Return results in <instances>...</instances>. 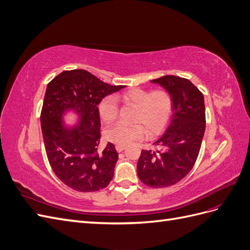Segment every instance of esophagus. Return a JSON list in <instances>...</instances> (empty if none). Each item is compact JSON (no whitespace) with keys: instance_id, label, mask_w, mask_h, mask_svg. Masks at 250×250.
<instances>
[{"instance_id":"34e87169","label":"esophagus","mask_w":250,"mask_h":250,"mask_svg":"<svg viewBox=\"0 0 250 250\" xmlns=\"http://www.w3.org/2000/svg\"><path fill=\"white\" fill-rule=\"evenodd\" d=\"M125 148H126V146H123V145H117L116 146V150L118 151V152H121V151H123Z\"/></svg>"}]
</instances>
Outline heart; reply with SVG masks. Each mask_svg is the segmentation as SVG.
I'll return each mask as SVG.
<instances>
[{"mask_svg": "<svg viewBox=\"0 0 250 250\" xmlns=\"http://www.w3.org/2000/svg\"><path fill=\"white\" fill-rule=\"evenodd\" d=\"M118 99L126 104L137 107L134 113V125L117 123L105 131V138L118 145H128L144 138L146 133L155 135L162 132L170 122L173 112V100L166 89H149L134 87L122 95ZM99 116L104 123H111L118 118L119 106L113 96L103 98L98 105Z\"/></svg>", "mask_w": 250, "mask_h": 250, "instance_id": "heart-1", "label": "heart"}]
</instances>
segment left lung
<instances>
[{
	"label": "left lung",
	"mask_w": 250,
	"mask_h": 250,
	"mask_svg": "<svg viewBox=\"0 0 250 250\" xmlns=\"http://www.w3.org/2000/svg\"><path fill=\"white\" fill-rule=\"evenodd\" d=\"M151 82L171 95L173 115L153 144L158 150H142L138 176L150 188H167L179 183L194 167L206 130V106L203 94L188 79L166 75Z\"/></svg>",
	"instance_id": "8db88e82"
}]
</instances>
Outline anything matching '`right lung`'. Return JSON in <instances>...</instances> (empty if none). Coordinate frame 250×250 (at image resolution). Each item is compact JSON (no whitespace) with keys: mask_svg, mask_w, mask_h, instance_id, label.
Instances as JSON below:
<instances>
[{"mask_svg":"<svg viewBox=\"0 0 250 250\" xmlns=\"http://www.w3.org/2000/svg\"><path fill=\"white\" fill-rule=\"evenodd\" d=\"M124 85H109L85 70L63 71L47 86L41 125L44 149L55 175L78 192L106 188L119 158L113 144L99 151L101 123L98 104ZM73 109L81 122L73 130L62 125L65 110Z\"/></svg>","mask_w":250,"mask_h":250,"instance_id":"obj_1","label":"right lung"}]
</instances>
